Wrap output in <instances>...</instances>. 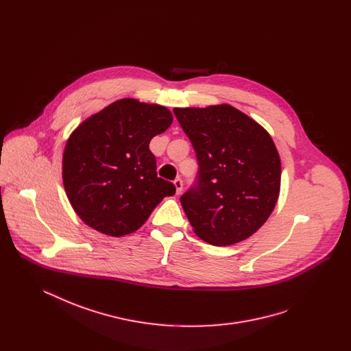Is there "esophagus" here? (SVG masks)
I'll return each instance as SVG.
<instances>
[{
  "label": "esophagus",
  "instance_id": "34e87169",
  "mask_svg": "<svg viewBox=\"0 0 351 351\" xmlns=\"http://www.w3.org/2000/svg\"><path fill=\"white\" fill-rule=\"evenodd\" d=\"M173 185H175V189H176V195H180L182 191H183V182L180 179H176L173 182Z\"/></svg>",
  "mask_w": 351,
  "mask_h": 351
}]
</instances>
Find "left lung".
I'll return each mask as SVG.
<instances>
[{"label":"left lung","mask_w":351,"mask_h":351,"mask_svg":"<svg viewBox=\"0 0 351 351\" xmlns=\"http://www.w3.org/2000/svg\"><path fill=\"white\" fill-rule=\"evenodd\" d=\"M199 162L197 182L180 197L193 232L213 246L247 239L272 213L282 163L265 128L221 104L175 108Z\"/></svg>","instance_id":"obj_1"}]
</instances>
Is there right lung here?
I'll use <instances>...</instances> for the list:
<instances>
[{"mask_svg":"<svg viewBox=\"0 0 351 351\" xmlns=\"http://www.w3.org/2000/svg\"><path fill=\"white\" fill-rule=\"evenodd\" d=\"M173 118L166 106L114 101L83 121L63 152V184L75 213L110 237L138 230L175 185L156 176L149 145Z\"/></svg>","mask_w":351,"mask_h":351,"instance_id":"obj_1","label":"right lung"}]
</instances>
